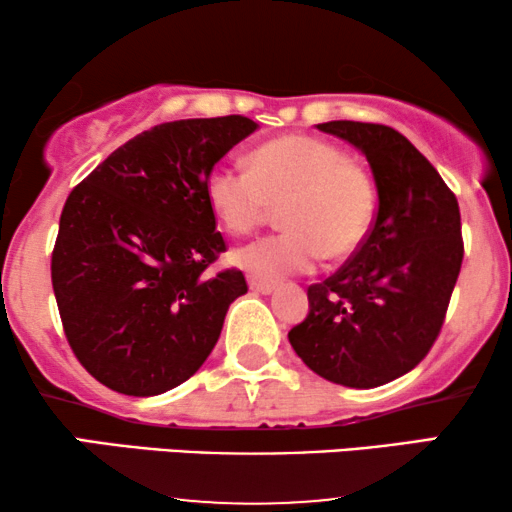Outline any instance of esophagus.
<instances>
[{
    "mask_svg": "<svg viewBox=\"0 0 512 512\" xmlns=\"http://www.w3.org/2000/svg\"><path fill=\"white\" fill-rule=\"evenodd\" d=\"M249 289L256 293H263V296H270V293L275 291V284L263 282V279H258V277H249Z\"/></svg>",
    "mask_w": 512,
    "mask_h": 512,
    "instance_id": "esophagus-1",
    "label": "esophagus"
}]
</instances>
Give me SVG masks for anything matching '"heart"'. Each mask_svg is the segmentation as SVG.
<instances>
[{
    "mask_svg": "<svg viewBox=\"0 0 512 512\" xmlns=\"http://www.w3.org/2000/svg\"><path fill=\"white\" fill-rule=\"evenodd\" d=\"M249 170L216 165L205 179L209 207L233 235H249L282 207L286 230L235 251L251 275L277 279L307 272L326 254L352 256L373 221V188L347 153L324 139L284 135L256 146Z\"/></svg>",
    "mask_w": 512,
    "mask_h": 512,
    "instance_id": "b5f03b06",
    "label": "heart"
}]
</instances>
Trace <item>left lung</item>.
I'll list each match as a JSON object with an SVG mask.
<instances>
[{"instance_id":"left-lung-1","label":"left lung","mask_w":512,"mask_h":512,"mask_svg":"<svg viewBox=\"0 0 512 512\" xmlns=\"http://www.w3.org/2000/svg\"><path fill=\"white\" fill-rule=\"evenodd\" d=\"M317 128L366 156L377 214L359 251L307 289L310 312L289 342L324 380L373 389L410 373L438 338L464 261L459 202L436 167L389 125Z\"/></svg>"}]
</instances>
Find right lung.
I'll return each mask as SVG.
<instances>
[{"mask_svg":"<svg viewBox=\"0 0 512 512\" xmlns=\"http://www.w3.org/2000/svg\"><path fill=\"white\" fill-rule=\"evenodd\" d=\"M258 125L186 118L132 137L69 193L51 279L69 347L104 387L158 396L219 340L240 270L207 277L226 251L205 179Z\"/></svg>","mask_w":512,"mask_h":512,"instance_id":"add662e5","label":"right lung"}]
</instances>
